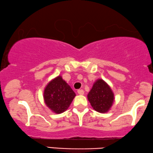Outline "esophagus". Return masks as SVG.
I'll return each instance as SVG.
<instances>
[{
	"instance_id": "1",
	"label": "esophagus",
	"mask_w": 153,
	"mask_h": 153,
	"mask_svg": "<svg viewBox=\"0 0 153 153\" xmlns=\"http://www.w3.org/2000/svg\"><path fill=\"white\" fill-rule=\"evenodd\" d=\"M77 93H78V94H80V95H83L84 94V91L82 89H79V90H77Z\"/></svg>"
}]
</instances>
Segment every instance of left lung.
Listing matches in <instances>:
<instances>
[{
    "label": "left lung",
    "instance_id": "8db88e82",
    "mask_svg": "<svg viewBox=\"0 0 153 153\" xmlns=\"http://www.w3.org/2000/svg\"><path fill=\"white\" fill-rule=\"evenodd\" d=\"M88 99L95 111L104 113L108 112L113 105L114 94L104 80L98 79L93 84L88 94Z\"/></svg>",
    "mask_w": 153,
    "mask_h": 153
}]
</instances>
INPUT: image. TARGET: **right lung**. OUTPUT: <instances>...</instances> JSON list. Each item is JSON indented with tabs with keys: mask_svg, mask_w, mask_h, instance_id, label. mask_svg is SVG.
<instances>
[{
	"mask_svg": "<svg viewBox=\"0 0 153 153\" xmlns=\"http://www.w3.org/2000/svg\"><path fill=\"white\" fill-rule=\"evenodd\" d=\"M75 97L76 93L60 76L52 79L44 91L45 104L56 114L65 111Z\"/></svg>",
	"mask_w": 153,
	"mask_h": 153,
	"instance_id": "obj_1",
	"label": "right lung"
}]
</instances>
